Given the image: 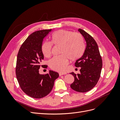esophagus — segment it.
Here are the masks:
<instances>
[{"instance_id": "34e87169", "label": "esophagus", "mask_w": 120, "mask_h": 120, "mask_svg": "<svg viewBox=\"0 0 120 120\" xmlns=\"http://www.w3.org/2000/svg\"><path fill=\"white\" fill-rule=\"evenodd\" d=\"M67 73L66 72H59V75L61 76L62 75H66Z\"/></svg>"}]
</instances>
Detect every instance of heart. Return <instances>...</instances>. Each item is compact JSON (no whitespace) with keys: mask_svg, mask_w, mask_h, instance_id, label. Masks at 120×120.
Listing matches in <instances>:
<instances>
[{"mask_svg":"<svg viewBox=\"0 0 120 120\" xmlns=\"http://www.w3.org/2000/svg\"><path fill=\"white\" fill-rule=\"evenodd\" d=\"M51 42L45 41L41 45V51L46 57L52 54V45L60 46V55L54 56L49 61V66L56 71H64L68 63V59L78 60L82 56L85 50V41L79 33L66 30H58L52 34Z\"/></svg>","mask_w":120,"mask_h":120,"instance_id":"obj_1","label":"heart"}]
</instances>
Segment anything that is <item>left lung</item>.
I'll return each mask as SVG.
<instances>
[{"label": "left lung", "instance_id": "left-lung-1", "mask_svg": "<svg viewBox=\"0 0 120 120\" xmlns=\"http://www.w3.org/2000/svg\"><path fill=\"white\" fill-rule=\"evenodd\" d=\"M78 30L84 37L86 46L82 56L75 64L76 67L81 68V73H71L75 78L71 87L75 91L85 93L92 90L97 85L101 75L103 63L95 40L82 29L79 28Z\"/></svg>", "mask_w": 120, "mask_h": 120}]
</instances>
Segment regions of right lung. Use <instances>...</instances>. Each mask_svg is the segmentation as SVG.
Listing matches in <instances>:
<instances>
[{
    "label": "right lung",
    "instance_id": "right-lung-1",
    "mask_svg": "<svg viewBox=\"0 0 120 120\" xmlns=\"http://www.w3.org/2000/svg\"><path fill=\"white\" fill-rule=\"evenodd\" d=\"M51 30L33 32L23 42L17 54L15 67L17 81L23 92L35 99H41L49 94L54 81L59 76L52 71L45 75L39 74L40 67L48 68L47 65H41L44 59L41 45L43 39Z\"/></svg>",
    "mask_w": 120,
    "mask_h": 120
}]
</instances>
